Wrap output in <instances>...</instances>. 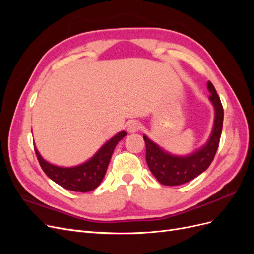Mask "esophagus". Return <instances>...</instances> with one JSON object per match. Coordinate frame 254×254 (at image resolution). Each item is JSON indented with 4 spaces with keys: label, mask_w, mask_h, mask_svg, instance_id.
<instances>
[{
    "label": "esophagus",
    "mask_w": 254,
    "mask_h": 254,
    "mask_svg": "<svg viewBox=\"0 0 254 254\" xmlns=\"http://www.w3.org/2000/svg\"><path fill=\"white\" fill-rule=\"evenodd\" d=\"M140 128H141V124H140L139 122H136V121H130V122L128 123V126H127V131H128L129 133H134V132H136V131H139Z\"/></svg>",
    "instance_id": "obj_1"
}]
</instances>
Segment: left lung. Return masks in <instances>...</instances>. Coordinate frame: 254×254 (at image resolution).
<instances>
[{
  "mask_svg": "<svg viewBox=\"0 0 254 254\" xmlns=\"http://www.w3.org/2000/svg\"><path fill=\"white\" fill-rule=\"evenodd\" d=\"M210 101L215 109L213 131L209 141L200 149L186 157L173 156L143 135L146 144V162L152 175L163 186H180L196 178L210 166L217 151L224 123V108L213 83L207 82Z\"/></svg>",
  "mask_w": 254,
  "mask_h": 254,
  "instance_id": "obj_1",
  "label": "left lung"
}]
</instances>
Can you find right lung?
<instances>
[{"label": "right lung", "instance_id": "obj_1", "mask_svg": "<svg viewBox=\"0 0 254 254\" xmlns=\"http://www.w3.org/2000/svg\"><path fill=\"white\" fill-rule=\"evenodd\" d=\"M127 135L121 131L107 142L87 162L73 167H60L47 162L35 147L40 166L50 179L66 190L86 193L96 189L103 181L117 144Z\"/></svg>", "mask_w": 254, "mask_h": 254}]
</instances>
